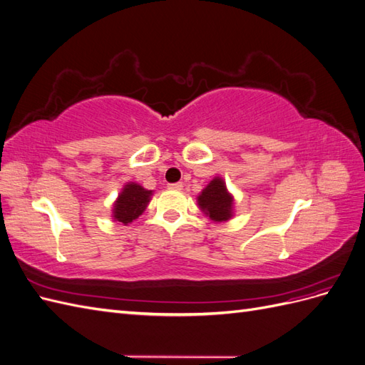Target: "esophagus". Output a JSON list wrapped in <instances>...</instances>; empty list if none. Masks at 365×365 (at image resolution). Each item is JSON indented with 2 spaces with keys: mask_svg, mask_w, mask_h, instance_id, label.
I'll return each mask as SVG.
<instances>
[{
  "mask_svg": "<svg viewBox=\"0 0 365 365\" xmlns=\"http://www.w3.org/2000/svg\"><path fill=\"white\" fill-rule=\"evenodd\" d=\"M170 190H182V184L181 182H175V184H169Z\"/></svg>",
  "mask_w": 365,
  "mask_h": 365,
  "instance_id": "1",
  "label": "esophagus"
}]
</instances>
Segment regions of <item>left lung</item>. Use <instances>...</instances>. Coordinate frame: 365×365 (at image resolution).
<instances>
[{
  "label": "left lung",
  "instance_id": "1",
  "mask_svg": "<svg viewBox=\"0 0 365 365\" xmlns=\"http://www.w3.org/2000/svg\"><path fill=\"white\" fill-rule=\"evenodd\" d=\"M201 212L213 222H227L235 216V196L227 189L222 176H215L196 197Z\"/></svg>",
  "mask_w": 365,
  "mask_h": 365
}]
</instances>
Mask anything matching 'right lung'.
Returning a JSON list of instances; mask_svg holds the SVG:
<instances>
[{
    "instance_id": "right-lung-1",
    "label": "right lung",
    "mask_w": 365,
    "mask_h": 365,
    "mask_svg": "<svg viewBox=\"0 0 365 365\" xmlns=\"http://www.w3.org/2000/svg\"><path fill=\"white\" fill-rule=\"evenodd\" d=\"M152 195V190L145 189L138 182H126L113 204V219L123 225L130 224L145 212Z\"/></svg>"
}]
</instances>
